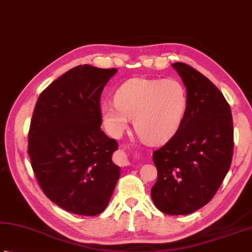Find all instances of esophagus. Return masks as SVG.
<instances>
[{
	"instance_id": "34e87169",
	"label": "esophagus",
	"mask_w": 252,
	"mask_h": 252,
	"mask_svg": "<svg viewBox=\"0 0 252 252\" xmlns=\"http://www.w3.org/2000/svg\"><path fill=\"white\" fill-rule=\"evenodd\" d=\"M116 162L121 167L127 166L130 164L129 158H127V155L125 151H118L116 154Z\"/></svg>"
}]
</instances>
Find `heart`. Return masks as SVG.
<instances>
[{"instance_id": "b5f03b06", "label": "heart", "mask_w": 252, "mask_h": 252, "mask_svg": "<svg viewBox=\"0 0 252 252\" xmlns=\"http://www.w3.org/2000/svg\"><path fill=\"white\" fill-rule=\"evenodd\" d=\"M188 101L185 85L176 78H133L117 91L115 102L101 103V119L115 136L133 119L137 135L155 144L168 140L179 129Z\"/></svg>"}]
</instances>
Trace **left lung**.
Returning a JSON list of instances; mask_svg holds the SVG:
<instances>
[{
    "mask_svg": "<svg viewBox=\"0 0 252 252\" xmlns=\"http://www.w3.org/2000/svg\"><path fill=\"white\" fill-rule=\"evenodd\" d=\"M172 66L187 88L188 109L175 135L153 153L151 195L162 213L186 215L208 204L228 172L234 126L228 102L208 77L186 63Z\"/></svg>",
    "mask_w": 252,
    "mask_h": 252,
    "instance_id": "1",
    "label": "left lung"
}]
</instances>
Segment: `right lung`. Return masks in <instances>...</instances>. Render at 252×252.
<instances>
[{
    "instance_id": "right-lung-1",
    "label": "right lung",
    "mask_w": 252,
    "mask_h": 252,
    "mask_svg": "<svg viewBox=\"0 0 252 252\" xmlns=\"http://www.w3.org/2000/svg\"><path fill=\"white\" fill-rule=\"evenodd\" d=\"M117 68L84 64L44 90L34 106L28 155L43 193L74 214H100L109 203L120 167L116 140L100 129V96Z\"/></svg>"
}]
</instances>
